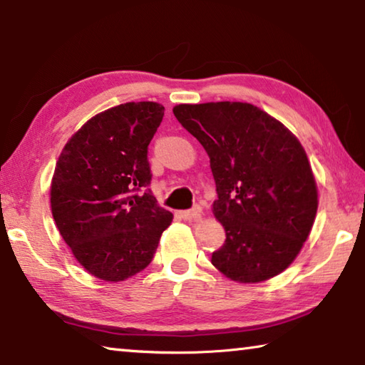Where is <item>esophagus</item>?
<instances>
[{
  "label": "esophagus",
  "mask_w": 365,
  "mask_h": 365,
  "mask_svg": "<svg viewBox=\"0 0 365 365\" xmlns=\"http://www.w3.org/2000/svg\"><path fill=\"white\" fill-rule=\"evenodd\" d=\"M182 217L185 220H196L201 217V207L200 206H195L193 209H188V211H183L182 212Z\"/></svg>",
  "instance_id": "obj_1"
}]
</instances>
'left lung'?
I'll return each mask as SVG.
<instances>
[{
	"label": "left lung",
	"instance_id": "left-lung-1",
	"mask_svg": "<svg viewBox=\"0 0 365 365\" xmlns=\"http://www.w3.org/2000/svg\"><path fill=\"white\" fill-rule=\"evenodd\" d=\"M177 120L205 146L225 242L211 262L228 279L257 283L294 261L317 212V185L288 128L250 103L178 104Z\"/></svg>",
	"mask_w": 365,
	"mask_h": 365
}]
</instances>
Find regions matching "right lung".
Instances as JSON below:
<instances>
[{"mask_svg":"<svg viewBox=\"0 0 365 365\" xmlns=\"http://www.w3.org/2000/svg\"><path fill=\"white\" fill-rule=\"evenodd\" d=\"M164 115L153 101L98 114L67 141L54 169L51 211L73 256L96 279L122 282L153 261L172 214L148 188V146Z\"/></svg>","mask_w":365,"mask_h":365,"instance_id":"add662e5","label":"right lung"}]
</instances>
